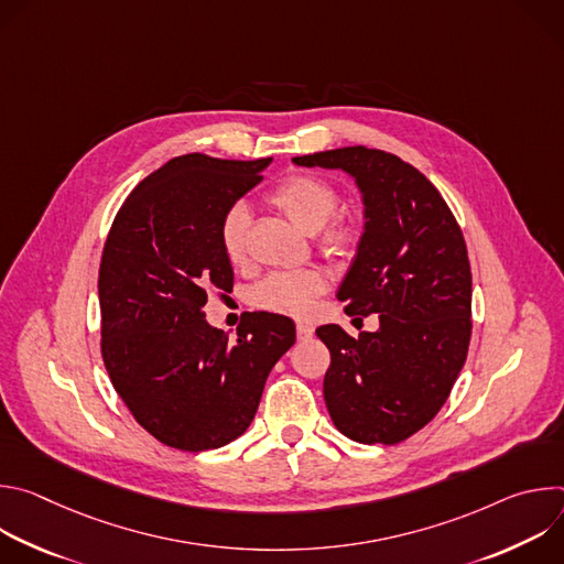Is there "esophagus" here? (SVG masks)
Wrapping results in <instances>:
<instances>
[{"mask_svg": "<svg viewBox=\"0 0 564 564\" xmlns=\"http://www.w3.org/2000/svg\"><path fill=\"white\" fill-rule=\"evenodd\" d=\"M312 326H307V324H296V339L299 341H307L310 337H312Z\"/></svg>", "mask_w": 564, "mask_h": 564, "instance_id": "obj_1", "label": "esophagus"}]
</instances>
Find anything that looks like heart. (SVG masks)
<instances>
[{
	"instance_id": "b5f03b06",
	"label": "heart",
	"mask_w": 564,
	"mask_h": 564,
	"mask_svg": "<svg viewBox=\"0 0 564 564\" xmlns=\"http://www.w3.org/2000/svg\"><path fill=\"white\" fill-rule=\"evenodd\" d=\"M268 203L290 218L299 229L316 234V248L326 259L344 265L361 243L364 220L350 212H337L339 189L324 176L310 172H294L272 187ZM250 212L246 205L234 203L218 223V243L229 265L240 268L248 263L250 248ZM326 292V279L316 270L272 272L252 290L257 307L303 316L310 312L314 299Z\"/></svg>"
}]
</instances>
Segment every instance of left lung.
<instances>
[{
  "mask_svg": "<svg viewBox=\"0 0 564 564\" xmlns=\"http://www.w3.org/2000/svg\"><path fill=\"white\" fill-rule=\"evenodd\" d=\"M292 160L348 172L366 205L337 296L350 316L379 314V330H316L330 350L328 413L355 442L399 444L440 413L466 361L473 281L462 229L437 187L394 153L344 147Z\"/></svg>",
  "mask_w": 564,
  "mask_h": 564,
  "instance_id": "8db88e82",
  "label": "left lung"
}]
</instances>
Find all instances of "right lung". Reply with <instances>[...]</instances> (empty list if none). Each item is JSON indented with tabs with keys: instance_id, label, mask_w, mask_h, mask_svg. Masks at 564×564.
<instances>
[{
	"instance_id": "obj_1",
	"label": "right lung",
	"mask_w": 564,
	"mask_h": 564,
	"mask_svg": "<svg viewBox=\"0 0 564 564\" xmlns=\"http://www.w3.org/2000/svg\"><path fill=\"white\" fill-rule=\"evenodd\" d=\"M272 158H172L120 205L107 234L98 294L100 350L133 420L178 451H209L252 424L265 379L294 344L292 318L250 312L231 341L203 305L234 272L218 223L263 181Z\"/></svg>"
}]
</instances>
